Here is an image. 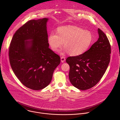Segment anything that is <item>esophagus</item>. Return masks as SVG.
<instances>
[{"instance_id": "1", "label": "esophagus", "mask_w": 120, "mask_h": 120, "mask_svg": "<svg viewBox=\"0 0 120 120\" xmlns=\"http://www.w3.org/2000/svg\"><path fill=\"white\" fill-rule=\"evenodd\" d=\"M65 60V57L64 56H62L61 57V62L62 63H64Z\"/></svg>"}]
</instances>
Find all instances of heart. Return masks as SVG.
I'll use <instances>...</instances> for the list:
<instances>
[{
    "mask_svg": "<svg viewBox=\"0 0 120 120\" xmlns=\"http://www.w3.org/2000/svg\"><path fill=\"white\" fill-rule=\"evenodd\" d=\"M93 41V35L90 31L74 26L59 27L57 34L51 33L48 38V43L53 51L56 52L64 42V52H69L72 56H79L86 52Z\"/></svg>",
    "mask_w": 120,
    "mask_h": 120,
    "instance_id": "1",
    "label": "heart"
}]
</instances>
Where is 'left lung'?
Returning <instances> with one entry per match:
<instances>
[{
    "instance_id": "1",
    "label": "left lung",
    "mask_w": 120,
    "mask_h": 120,
    "mask_svg": "<svg viewBox=\"0 0 120 120\" xmlns=\"http://www.w3.org/2000/svg\"><path fill=\"white\" fill-rule=\"evenodd\" d=\"M99 38L83 54L68 57L69 78L72 84L81 90L94 87L105 74L110 61L111 45L105 34L98 29Z\"/></svg>"
}]
</instances>
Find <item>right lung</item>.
Wrapping results in <instances>:
<instances>
[{
	"mask_svg": "<svg viewBox=\"0 0 120 120\" xmlns=\"http://www.w3.org/2000/svg\"><path fill=\"white\" fill-rule=\"evenodd\" d=\"M48 20L44 18L27 22L14 34L9 48L15 75L25 86L34 90L47 86L60 63V56L49 48Z\"/></svg>",
	"mask_w": 120,
	"mask_h": 120,
	"instance_id": "1",
	"label": "right lung"
}]
</instances>
